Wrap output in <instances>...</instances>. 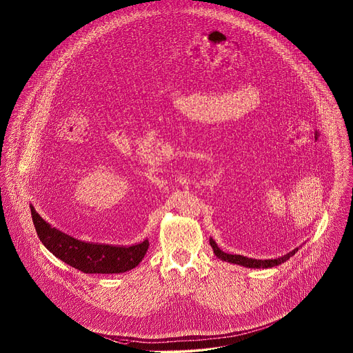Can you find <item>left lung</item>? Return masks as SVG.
I'll list each match as a JSON object with an SVG mask.
<instances>
[{"instance_id": "1", "label": "left lung", "mask_w": 353, "mask_h": 353, "mask_svg": "<svg viewBox=\"0 0 353 353\" xmlns=\"http://www.w3.org/2000/svg\"><path fill=\"white\" fill-rule=\"evenodd\" d=\"M210 245L212 247V251L215 254V256L223 262L228 263H233V265H239L243 268H248V269H270V268H276L279 265H281L283 262H286L289 258H292L300 248L301 245H299L297 248L292 250L290 252L282 255L280 258H274V259H255V258H247L244 255H232V254H226L223 252L221 248H218L216 243L210 237Z\"/></svg>"}]
</instances>
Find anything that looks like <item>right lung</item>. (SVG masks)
Wrapping results in <instances>:
<instances>
[{
  "mask_svg": "<svg viewBox=\"0 0 353 353\" xmlns=\"http://www.w3.org/2000/svg\"><path fill=\"white\" fill-rule=\"evenodd\" d=\"M32 221L43 245L60 261L85 274H120L135 269L148 250V241L113 247L76 240L52 228L31 206Z\"/></svg>",
  "mask_w": 353,
  "mask_h": 353,
  "instance_id": "add662e5",
  "label": "right lung"
}]
</instances>
